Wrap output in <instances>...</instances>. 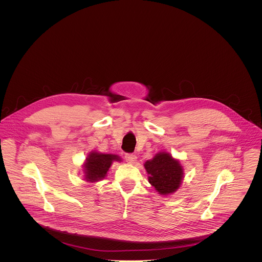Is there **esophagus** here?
Wrapping results in <instances>:
<instances>
[{"label":"esophagus","instance_id":"1","mask_svg":"<svg viewBox=\"0 0 262 262\" xmlns=\"http://www.w3.org/2000/svg\"><path fill=\"white\" fill-rule=\"evenodd\" d=\"M125 160H126L127 162L133 163L134 161H136V155L131 154V153H126V154H125Z\"/></svg>","mask_w":262,"mask_h":262}]
</instances>
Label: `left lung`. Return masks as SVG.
Segmentation results:
<instances>
[{
	"label": "left lung",
	"instance_id": "left-lung-1",
	"mask_svg": "<svg viewBox=\"0 0 262 262\" xmlns=\"http://www.w3.org/2000/svg\"><path fill=\"white\" fill-rule=\"evenodd\" d=\"M148 172V181L161 194L174 192L182 184L183 167L169 153H158L144 164Z\"/></svg>",
	"mask_w": 262,
	"mask_h": 262
}]
</instances>
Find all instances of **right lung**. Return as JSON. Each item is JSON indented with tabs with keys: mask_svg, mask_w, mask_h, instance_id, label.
I'll return each instance as SVG.
<instances>
[{
	"mask_svg": "<svg viewBox=\"0 0 262 262\" xmlns=\"http://www.w3.org/2000/svg\"><path fill=\"white\" fill-rule=\"evenodd\" d=\"M114 160L120 161V158L114 154L91 152L84 164L85 180L94 183L104 179Z\"/></svg>",
	"mask_w": 262,
	"mask_h": 262,
	"instance_id": "add662e5",
	"label": "right lung"
}]
</instances>
